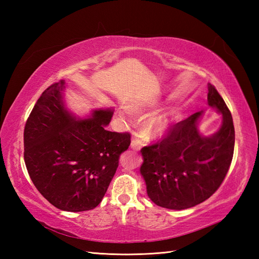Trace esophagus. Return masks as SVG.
<instances>
[{"label": "esophagus", "instance_id": "obj_1", "mask_svg": "<svg viewBox=\"0 0 259 259\" xmlns=\"http://www.w3.org/2000/svg\"><path fill=\"white\" fill-rule=\"evenodd\" d=\"M141 145H142V142H141L140 135L138 133H135L134 138H133V140H131V148H133L134 150H138L141 148Z\"/></svg>", "mask_w": 259, "mask_h": 259}]
</instances>
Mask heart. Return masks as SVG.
Wrapping results in <instances>:
<instances>
[{
	"label": "heart",
	"instance_id": "1",
	"mask_svg": "<svg viewBox=\"0 0 259 259\" xmlns=\"http://www.w3.org/2000/svg\"><path fill=\"white\" fill-rule=\"evenodd\" d=\"M178 117H179V111H178V110L177 109H171V110H169L168 112H166L163 115H161L160 118L158 119V123L160 124V125H164V124L169 123L170 121L177 119Z\"/></svg>",
	"mask_w": 259,
	"mask_h": 259
}]
</instances>
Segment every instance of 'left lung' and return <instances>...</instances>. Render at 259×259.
<instances>
[{
	"mask_svg": "<svg viewBox=\"0 0 259 259\" xmlns=\"http://www.w3.org/2000/svg\"><path fill=\"white\" fill-rule=\"evenodd\" d=\"M209 106L223 113V124L211 137L198 133L200 112L168 126L160 139L140 150V172L147 194L156 205L181 210L212 196L221 187L234 156L233 117L212 84L208 88Z\"/></svg>",
	"mask_w": 259,
	"mask_h": 259,
	"instance_id": "obj_1",
	"label": "left lung"
}]
</instances>
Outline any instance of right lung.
Here are the masks:
<instances>
[{"label": "right lung", "mask_w": 259, "mask_h": 259, "mask_svg": "<svg viewBox=\"0 0 259 259\" xmlns=\"http://www.w3.org/2000/svg\"><path fill=\"white\" fill-rule=\"evenodd\" d=\"M64 81L37 99L24 126V161L32 183L61 210L85 211L101 202L131 142L129 133L106 130L111 110L76 121L64 108Z\"/></svg>", "instance_id": "obj_1"}]
</instances>
